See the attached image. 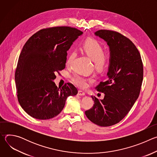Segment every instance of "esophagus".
<instances>
[{"label":"esophagus","instance_id":"esophagus-1","mask_svg":"<svg viewBox=\"0 0 157 157\" xmlns=\"http://www.w3.org/2000/svg\"><path fill=\"white\" fill-rule=\"evenodd\" d=\"M78 94L79 96H84V95H85V93H84V92H83V91L79 90V91H78Z\"/></svg>","mask_w":157,"mask_h":157}]
</instances>
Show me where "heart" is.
I'll return each instance as SVG.
<instances>
[{
  "instance_id": "heart-1",
  "label": "heart",
  "mask_w": 157,
  "mask_h": 157,
  "mask_svg": "<svg viewBox=\"0 0 157 157\" xmlns=\"http://www.w3.org/2000/svg\"><path fill=\"white\" fill-rule=\"evenodd\" d=\"M83 52L92 61H93L95 67L98 70L102 69L106 64L107 56L104 53L103 48L101 44L93 39L86 40L82 46ZM76 56V52H72L66 61V64L70 65ZM73 82L79 87H86L88 79L84 76L76 74L72 77Z\"/></svg>"
}]
</instances>
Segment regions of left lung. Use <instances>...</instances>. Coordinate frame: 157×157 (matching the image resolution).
I'll return each instance as SVG.
<instances>
[{"label": "left lung", "instance_id": "left-lung-1", "mask_svg": "<svg viewBox=\"0 0 157 157\" xmlns=\"http://www.w3.org/2000/svg\"><path fill=\"white\" fill-rule=\"evenodd\" d=\"M94 35L107 44L109 64L107 79L96 87L104 98L98 99L91 96L94 105L85 114L94 124L108 127L122 121L138 99L143 81V64L139 50L127 37L107 30H98Z\"/></svg>", "mask_w": 157, "mask_h": 157}]
</instances>
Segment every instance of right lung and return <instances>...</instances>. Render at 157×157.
I'll use <instances>...</instances> for the list:
<instances>
[{"mask_svg":"<svg viewBox=\"0 0 157 157\" xmlns=\"http://www.w3.org/2000/svg\"><path fill=\"white\" fill-rule=\"evenodd\" d=\"M83 32L72 27L43 29L25 43L15 74L19 104L31 117L47 120L58 116L66 100L78 90L71 83L56 86L55 73L65 68L67 51Z\"/></svg>","mask_w":157,"mask_h":157,"instance_id":"obj_1","label":"right lung"}]
</instances>
